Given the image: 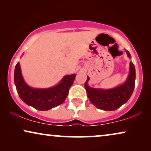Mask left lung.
Returning a JSON list of instances; mask_svg holds the SVG:
<instances>
[{
  "label": "left lung",
  "instance_id": "8db88e82",
  "mask_svg": "<svg viewBox=\"0 0 151 151\" xmlns=\"http://www.w3.org/2000/svg\"><path fill=\"white\" fill-rule=\"evenodd\" d=\"M125 51L127 56L131 58L130 53L126 49ZM129 69L127 79L122 84L109 89L91 87L88 84L89 77H87L84 87L90 102L98 109L104 111H115L125 104L131 98L135 88V68L132 62L130 63Z\"/></svg>",
  "mask_w": 151,
  "mask_h": 151
}]
</instances>
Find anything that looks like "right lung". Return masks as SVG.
Listing matches in <instances>:
<instances>
[{"label": "right lung", "mask_w": 151, "mask_h": 151, "mask_svg": "<svg viewBox=\"0 0 151 151\" xmlns=\"http://www.w3.org/2000/svg\"><path fill=\"white\" fill-rule=\"evenodd\" d=\"M76 76V74L64 76L59 83L50 88H32L23 79L18 63L14 70V84L20 99L25 104L39 111H48L64 102Z\"/></svg>", "instance_id": "1"}]
</instances>
